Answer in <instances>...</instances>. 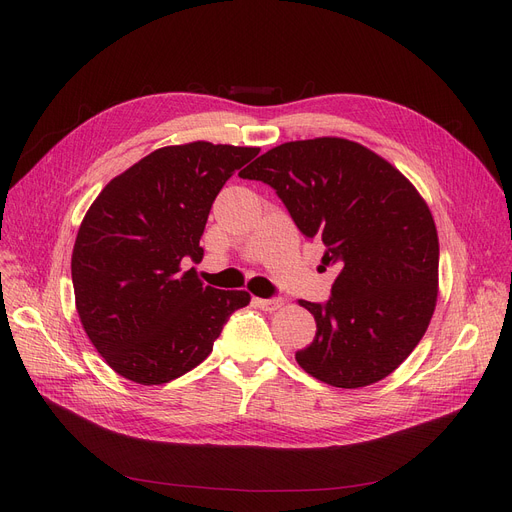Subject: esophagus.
Returning a JSON list of instances; mask_svg holds the SVG:
<instances>
[{
	"label": "esophagus",
	"instance_id": "esophagus-1",
	"mask_svg": "<svg viewBox=\"0 0 512 512\" xmlns=\"http://www.w3.org/2000/svg\"><path fill=\"white\" fill-rule=\"evenodd\" d=\"M255 303L263 311H276V309H280L284 305V299H280V297H274V299H255Z\"/></svg>",
	"mask_w": 512,
	"mask_h": 512
}]
</instances>
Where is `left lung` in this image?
<instances>
[{
  "instance_id": "left-lung-1",
  "label": "left lung",
  "mask_w": 512,
  "mask_h": 512,
  "mask_svg": "<svg viewBox=\"0 0 512 512\" xmlns=\"http://www.w3.org/2000/svg\"><path fill=\"white\" fill-rule=\"evenodd\" d=\"M270 184L290 218L338 265L297 363L336 388L390 375L423 338L438 299V232L417 188L367 147L321 137L278 145L238 174Z\"/></svg>"
}]
</instances>
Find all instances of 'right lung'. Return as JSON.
Returning a JSON list of instances; mask_svg holds the SVG:
<instances>
[{"mask_svg":"<svg viewBox=\"0 0 512 512\" xmlns=\"http://www.w3.org/2000/svg\"><path fill=\"white\" fill-rule=\"evenodd\" d=\"M259 147L205 141L161 147L105 184L72 251L76 311L122 378L168 384L211 353L245 290L203 286L195 267L209 209Z\"/></svg>","mask_w":512,"mask_h":512,"instance_id":"obj_1","label":"right lung"}]
</instances>
